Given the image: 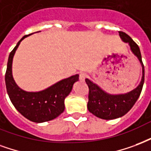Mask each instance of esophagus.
I'll list each match as a JSON object with an SVG mask.
<instances>
[{"label":"esophagus","instance_id":"1","mask_svg":"<svg viewBox=\"0 0 151 151\" xmlns=\"http://www.w3.org/2000/svg\"><path fill=\"white\" fill-rule=\"evenodd\" d=\"M87 77H88V75L86 74V73H80V80H81V81H83V80L86 79Z\"/></svg>","mask_w":151,"mask_h":151}]
</instances>
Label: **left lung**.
I'll list each match as a JSON object with an SVG mask.
<instances>
[{
  "label": "left lung",
  "mask_w": 151,
  "mask_h": 151,
  "mask_svg": "<svg viewBox=\"0 0 151 151\" xmlns=\"http://www.w3.org/2000/svg\"><path fill=\"white\" fill-rule=\"evenodd\" d=\"M119 35L123 42H128L132 52L139 59L142 67V77L139 85L136 88L128 93L120 95L108 94L91 80L88 79L85 80L89 89L88 109L93 115L101 119H116L126 114L136 103L143 87L145 71L140 49L137 43L125 32L119 31Z\"/></svg>",
  "instance_id": "obj_1"
}]
</instances>
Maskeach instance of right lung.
Returning <instances> with one entry per match:
<instances>
[{
  "instance_id": "obj_1",
  "label": "right lung",
  "mask_w": 151,
  "mask_h": 151,
  "mask_svg": "<svg viewBox=\"0 0 151 151\" xmlns=\"http://www.w3.org/2000/svg\"><path fill=\"white\" fill-rule=\"evenodd\" d=\"M24 36L17 42L9 56L5 72V85L12 104L22 116L37 123L48 122L59 116L64 111V100L71 92L79 75L62 80L50 88L38 92L23 91L14 82L12 76V63L15 51Z\"/></svg>"
}]
</instances>
